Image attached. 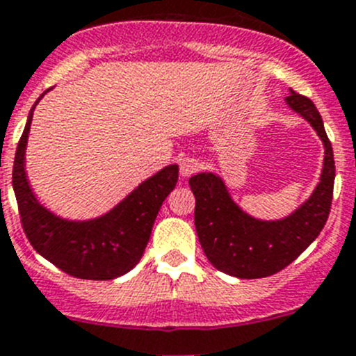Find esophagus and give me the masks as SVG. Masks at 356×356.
<instances>
[{
	"label": "esophagus",
	"instance_id": "1",
	"mask_svg": "<svg viewBox=\"0 0 356 356\" xmlns=\"http://www.w3.org/2000/svg\"><path fill=\"white\" fill-rule=\"evenodd\" d=\"M202 168V163L196 158H184L181 161V175L182 177H189V175L196 174Z\"/></svg>",
	"mask_w": 356,
	"mask_h": 356
}]
</instances>
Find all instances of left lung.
<instances>
[{
  "label": "left lung",
  "mask_w": 356,
  "mask_h": 356,
  "mask_svg": "<svg viewBox=\"0 0 356 356\" xmlns=\"http://www.w3.org/2000/svg\"><path fill=\"white\" fill-rule=\"evenodd\" d=\"M285 101L315 129L325 147L318 186L296 212L280 220H259L233 202L219 175L202 172L189 179L203 252L213 268L231 277L264 278L282 271L315 241L329 217L336 165L322 116L308 97L294 90Z\"/></svg>",
  "instance_id": "1"
}]
</instances>
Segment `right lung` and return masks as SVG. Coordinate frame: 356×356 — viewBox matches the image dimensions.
I'll return each instance as SVG.
<instances>
[{
  "label": "right lung",
  "instance_id": "right-lung-1",
  "mask_svg": "<svg viewBox=\"0 0 356 356\" xmlns=\"http://www.w3.org/2000/svg\"><path fill=\"white\" fill-rule=\"evenodd\" d=\"M40 99L31 108L13 161V191L24 233L38 254L71 277L83 280L122 277L143 257L158 210L177 184L179 167L161 168L97 219H62L38 202L26 175L27 136Z\"/></svg>",
  "mask_w": 356,
  "mask_h": 356
}]
</instances>
